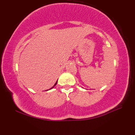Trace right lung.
Listing matches in <instances>:
<instances>
[{
	"mask_svg": "<svg viewBox=\"0 0 135 135\" xmlns=\"http://www.w3.org/2000/svg\"><path fill=\"white\" fill-rule=\"evenodd\" d=\"M57 81H58V80H57ZM57 81H56V82L55 83V84H54V86H53V87H51V88L50 89H49V90L51 89H53V88H54V86H56V84H57ZM47 90H46V91H47Z\"/></svg>",
	"mask_w": 135,
	"mask_h": 135,
	"instance_id": "add662e5",
	"label": "right lung"
}]
</instances>
